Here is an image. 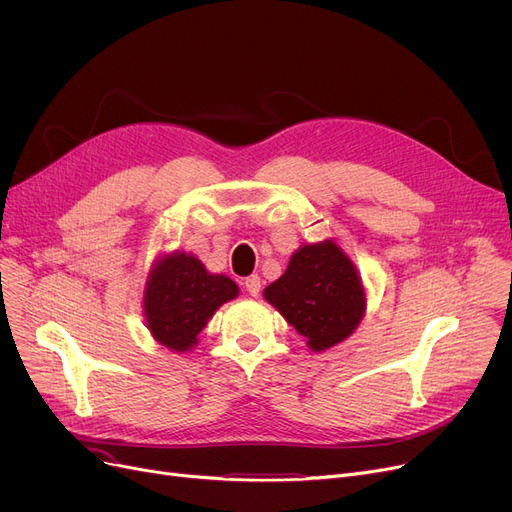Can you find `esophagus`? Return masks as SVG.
<instances>
[{
  "instance_id": "1",
  "label": "esophagus",
  "mask_w": 512,
  "mask_h": 512,
  "mask_svg": "<svg viewBox=\"0 0 512 512\" xmlns=\"http://www.w3.org/2000/svg\"><path fill=\"white\" fill-rule=\"evenodd\" d=\"M245 288H247V292L251 294V297H257V294L261 292V280H259V276H249V278H245Z\"/></svg>"
}]
</instances>
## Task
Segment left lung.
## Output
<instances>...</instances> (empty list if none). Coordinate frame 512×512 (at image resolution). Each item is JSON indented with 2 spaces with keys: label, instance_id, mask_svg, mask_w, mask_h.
I'll use <instances>...</instances> for the list:
<instances>
[{
  "label": "left lung",
  "instance_id": "obj_1",
  "mask_svg": "<svg viewBox=\"0 0 512 512\" xmlns=\"http://www.w3.org/2000/svg\"><path fill=\"white\" fill-rule=\"evenodd\" d=\"M313 353H324L351 336L367 309L355 263L332 238L292 253L286 272L263 290Z\"/></svg>",
  "mask_w": 512,
  "mask_h": 512
}]
</instances>
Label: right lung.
Returning a JSON list of instances; mask_svg holds the SVG:
<instances>
[{"label": "right lung", "mask_w": 512, "mask_h": 512, "mask_svg": "<svg viewBox=\"0 0 512 512\" xmlns=\"http://www.w3.org/2000/svg\"><path fill=\"white\" fill-rule=\"evenodd\" d=\"M236 297V282L224 274H209L193 253H166L153 263L145 282V324L161 346L188 353L213 313Z\"/></svg>", "instance_id": "obj_1"}]
</instances>
